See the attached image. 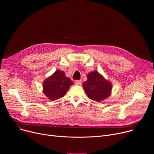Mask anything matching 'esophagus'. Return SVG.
Instances as JSON below:
<instances>
[{
	"instance_id": "esophagus-1",
	"label": "esophagus",
	"mask_w": 154,
	"mask_h": 154,
	"mask_svg": "<svg viewBox=\"0 0 154 154\" xmlns=\"http://www.w3.org/2000/svg\"><path fill=\"white\" fill-rule=\"evenodd\" d=\"M75 85H80L81 83H82V81L81 80H76L75 82Z\"/></svg>"
}]
</instances>
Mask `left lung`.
I'll return each mask as SVG.
<instances>
[{
  "label": "left lung",
  "mask_w": 154,
  "mask_h": 154,
  "mask_svg": "<svg viewBox=\"0 0 154 154\" xmlns=\"http://www.w3.org/2000/svg\"><path fill=\"white\" fill-rule=\"evenodd\" d=\"M82 86L88 98L97 102L107 99L112 93V82L97 71L88 74L87 80L83 83Z\"/></svg>",
  "instance_id": "obj_1"
}]
</instances>
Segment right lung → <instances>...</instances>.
Returning <instances> with one entry per match:
<instances>
[{"instance_id":"add662e5","label":"right lung","mask_w":154,"mask_h":154,"mask_svg":"<svg viewBox=\"0 0 154 154\" xmlns=\"http://www.w3.org/2000/svg\"><path fill=\"white\" fill-rule=\"evenodd\" d=\"M72 85L74 83L70 78L66 76L63 71L58 69L44 80L42 92L49 99L55 100L63 97Z\"/></svg>"}]
</instances>
